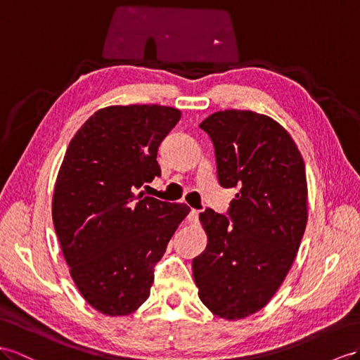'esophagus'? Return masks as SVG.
<instances>
[{
    "label": "esophagus",
    "instance_id": "obj_1",
    "mask_svg": "<svg viewBox=\"0 0 360 360\" xmlns=\"http://www.w3.org/2000/svg\"><path fill=\"white\" fill-rule=\"evenodd\" d=\"M187 219H188V224H198V220H199V211H198V210H191Z\"/></svg>",
    "mask_w": 360,
    "mask_h": 360
}]
</instances>
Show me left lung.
Masks as SVG:
<instances>
[{
    "instance_id": "8db88e82",
    "label": "left lung",
    "mask_w": 360,
    "mask_h": 360,
    "mask_svg": "<svg viewBox=\"0 0 360 360\" xmlns=\"http://www.w3.org/2000/svg\"><path fill=\"white\" fill-rule=\"evenodd\" d=\"M214 146L217 178L237 187L228 216L199 214L205 251L193 259L199 298L216 316L254 315L280 289L307 224V179L302 156L274 118L226 109L200 124Z\"/></svg>"
}]
</instances>
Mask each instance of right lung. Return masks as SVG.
Instances as JSON below:
<instances>
[{"label": "right lung", "mask_w": 360, "mask_h": 360, "mask_svg": "<svg viewBox=\"0 0 360 360\" xmlns=\"http://www.w3.org/2000/svg\"><path fill=\"white\" fill-rule=\"evenodd\" d=\"M179 118L170 106H106L86 120L63 156L54 229L76 288L103 315H131L149 298L153 264L190 213L186 204L136 193L161 176L156 152Z\"/></svg>", "instance_id": "obj_1"}]
</instances>
